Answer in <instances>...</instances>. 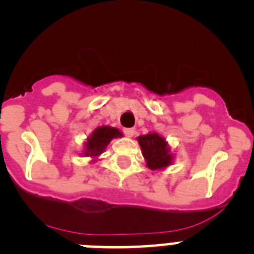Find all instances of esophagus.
<instances>
[{
  "label": "esophagus",
  "mask_w": 254,
  "mask_h": 254,
  "mask_svg": "<svg viewBox=\"0 0 254 254\" xmlns=\"http://www.w3.org/2000/svg\"><path fill=\"white\" fill-rule=\"evenodd\" d=\"M123 133H125L127 137H132V136L136 133V129L134 128H123Z\"/></svg>",
  "instance_id": "esophagus-1"
}]
</instances>
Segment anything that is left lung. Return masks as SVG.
<instances>
[{
	"instance_id": "1",
	"label": "left lung",
	"mask_w": 254,
	"mask_h": 254,
	"mask_svg": "<svg viewBox=\"0 0 254 254\" xmlns=\"http://www.w3.org/2000/svg\"><path fill=\"white\" fill-rule=\"evenodd\" d=\"M137 141L149 169L160 170L172 164L173 155L170 154L169 145L160 134L156 132L142 134L138 136Z\"/></svg>"
}]
</instances>
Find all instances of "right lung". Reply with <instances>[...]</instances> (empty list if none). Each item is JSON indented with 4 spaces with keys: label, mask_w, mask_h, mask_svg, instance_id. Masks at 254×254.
<instances>
[{
    "label": "right lung",
    "mask_w": 254,
    "mask_h": 254,
    "mask_svg": "<svg viewBox=\"0 0 254 254\" xmlns=\"http://www.w3.org/2000/svg\"><path fill=\"white\" fill-rule=\"evenodd\" d=\"M123 134L120 129L114 128V127H109V126H102L98 127L93 133L87 137V141L85 142V150L84 156H91V158H96L99 156L102 152H104L105 147L108 146V143L111 142L113 138L122 137Z\"/></svg>",
    "instance_id": "obj_1"
}]
</instances>
